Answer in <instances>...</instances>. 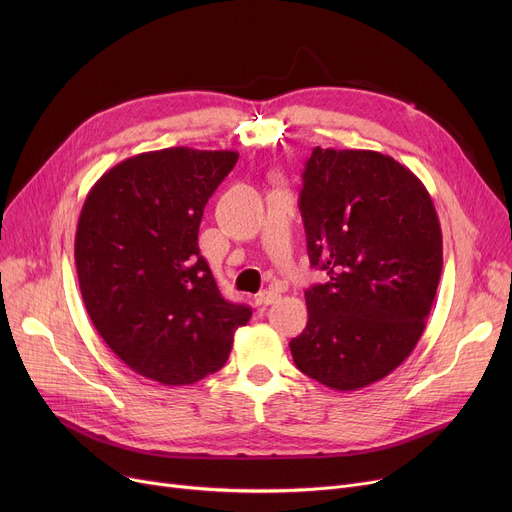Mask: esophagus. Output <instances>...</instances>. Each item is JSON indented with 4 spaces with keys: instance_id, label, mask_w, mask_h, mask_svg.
Wrapping results in <instances>:
<instances>
[{
    "instance_id": "1",
    "label": "esophagus",
    "mask_w": 512,
    "mask_h": 512,
    "mask_svg": "<svg viewBox=\"0 0 512 512\" xmlns=\"http://www.w3.org/2000/svg\"><path fill=\"white\" fill-rule=\"evenodd\" d=\"M280 299V292L278 290H261L259 294H257V303L259 305H274L276 301Z\"/></svg>"
}]
</instances>
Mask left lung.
Segmentation results:
<instances>
[{
  "label": "left lung",
  "mask_w": 512,
  "mask_h": 512,
  "mask_svg": "<svg viewBox=\"0 0 512 512\" xmlns=\"http://www.w3.org/2000/svg\"><path fill=\"white\" fill-rule=\"evenodd\" d=\"M299 209L313 267L307 328L290 353L338 392L380 382L419 342L442 274V230L423 182L390 155L315 147Z\"/></svg>",
  "instance_id": "1"
}]
</instances>
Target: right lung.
<instances>
[{
  "mask_svg": "<svg viewBox=\"0 0 512 512\" xmlns=\"http://www.w3.org/2000/svg\"><path fill=\"white\" fill-rule=\"evenodd\" d=\"M236 151L170 147L107 170L80 211V294L105 344L139 375L195 384L224 367L251 307L222 297L199 251V224Z\"/></svg>",
  "mask_w": 512,
  "mask_h": 512,
  "instance_id": "1",
  "label": "right lung"
}]
</instances>
